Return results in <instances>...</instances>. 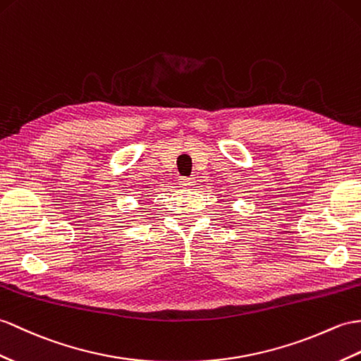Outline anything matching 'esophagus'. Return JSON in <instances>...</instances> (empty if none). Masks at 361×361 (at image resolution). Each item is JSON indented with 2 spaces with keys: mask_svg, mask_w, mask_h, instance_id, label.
Wrapping results in <instances>:
<instances>
[{
  "mask_svg": "<svg viewBox=\"0 0 361 361\" xmlns=\"http://www.w3.org/2000/svg\"><path fill=\"white\" fill-rule=\"evenodd\" d=\"M194 178H189V177H180V180H178V184H180V188H190V186H194Z\"/></svg>",
  "mask_w": 361,
  "mask_h": 361,
  "instance_id": "34e87169",
  "label": "esophagus"
}]
</instances>
